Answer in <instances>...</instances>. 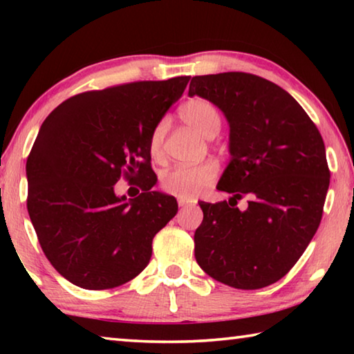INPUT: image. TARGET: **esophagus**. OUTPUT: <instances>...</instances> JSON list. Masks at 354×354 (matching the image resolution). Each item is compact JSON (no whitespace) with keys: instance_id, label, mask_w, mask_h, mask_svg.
<instances>
[{"instance_id":"esophagus-1","label":"esophagus","mask_w":354,"mask_h":354,"mask_svg":"<svg viewBox=\"0 0 354 354\" xmlns=\"http://www.w3.org/2000/svg\"><path fill=\"white\" fill-rule=\"evenodd\" d=\"M192 201H189V200H185V198H178V205H179V207H184V206H187V205H190Z\"/></svg>"}]
</instances>
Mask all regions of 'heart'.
<instances>
[{
	"mask_svg": "<svg viewBox=\"0 0 354 354\" xmlns=\"http://www.w3.org/2000/svg\"><path fill=\"white\" fill-rule=\"evenodd\" d=\"M179 115L185 123L200 134L212 137L221 127V115L217 107L206 98H192L179 107ZM167 122H160L153 128L148 139V149L153 158H160L164 148ZM218 175V164L215 160H205L196 165H178L162 175V187L179 198L192 200L198 196L207 185H211Z\"/></svg>",
	"mask_w": 354,
	"mask_h": 354,
	"instance_id": "1",
	"label": "heart"
}]
</instances>
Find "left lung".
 Returning a JSON list of instances; mask_svg holds the SVG:
<instances>
[{"mask_svg":"<svg viewBox=\"0 0 354 354\" xmlns=\"http://www.w3.org/2000/svg\"><path fill=\"white\" fill-rule=\"evenodd\" d=\"M189 95L225 113L231 153L217 189L232 196L200 203L195 259L226 286L262 289L289 273L320 225L329 187L325 143L297 100L261 76H194ZM243 194L249 207L241 212L232 201Z\"/></svg>","mask_w":354,"mask_h":354,"instance_id":"obj_1","label":"left lung"}]
</instances>
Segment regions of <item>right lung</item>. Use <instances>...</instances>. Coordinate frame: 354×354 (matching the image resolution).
Returning a JSON list of instances; mask_svg holds the SVG:
<instances>
[{
  "mask_svg": "<svg viewBox=\"0 0 354 354\" xmlns=\"http://www.w3.org/2000/svg\"><path fill=\"white\" fill-rule=\"evenodd\" d=\"M189 80L77 93L41 123L26 162L28 212L48 261L75 286L104 290L136 278L176 215V200L151 190L148 139ZM122 176L144 178L139 197L115 195Z\"/></svg>",
  "mask_w": 354,
  "mask_h": 354,
  "instance_id": "1",
  "label": "right lung"
}]
</instances>
